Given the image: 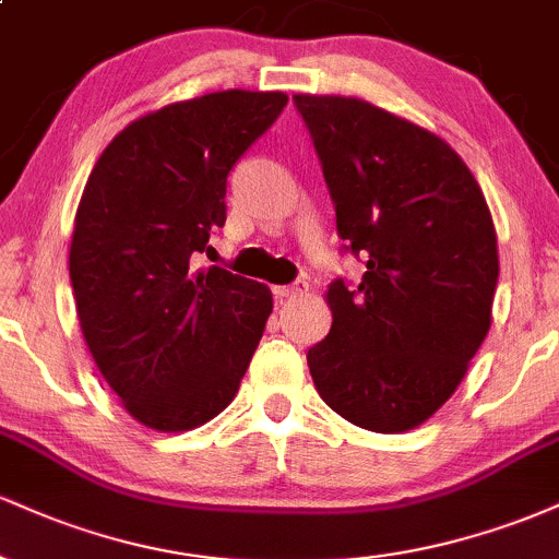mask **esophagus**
<instances>
[{
  "label": "esophagus",
  "mask_w": 559,
  "mask_h": 559,
  "mask_svg": "<svg viewBox=\"0 0 559 559\" xmlns=\"http://www.w3.org/2000/svg\"><path fill=\"white\" fill-rule=\"evenodd\" d=\"M305 292H307V281H294V284H288V286H273V294L278 299L297 297V294H305Z\"/></svg>",
  "instance_id": "1"
}]
</instances>
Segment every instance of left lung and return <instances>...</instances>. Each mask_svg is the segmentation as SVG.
Instances as JSON below:
<instances>
[{"label":"left lung","instance_id":"8db88e82","mask_svg":"<svg viewBox=\"0 0 559 559\" xmlns=\"http://www.w3.org/2000/svg\"><path fill=\"white\" fill-rule=\"evenodd\" d=\"M360 284L329 286L307 365L333 413L376 433L420 426L484 344L499 278L484 191L426 128L355 96L297 94Z\"/></svg>","mask_w":559,"mask_h":559}]
</instances>
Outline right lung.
I'll return each instance as SVG.
<instances>
[{
  "mask_svg": "<svg viewBox=\"0 0 559 559\" xmlns=\"http://www.w3.org/2000/svg\"><path fill=\"white\" fill-rule=\"evenodd\" d=\"M281 92H215L133 120L96 159L70 243V284L96 368L146 428L189 431L239 391L271 288L197 267L226 223V181L275 123Z\"/></svg>",
  "mask_w": 559,
  "mask_h": 559,
  "instance_id": "1",
  "label": "right lung"
}]
</instances>
